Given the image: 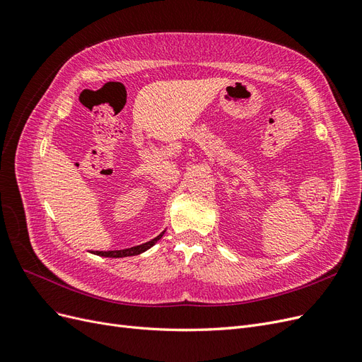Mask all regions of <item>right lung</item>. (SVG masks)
<instances>
[{
	"mask_svg": "<svg viewBox=\"0 0 362 362\" xmlns=\"http://www.w3.org/2000/svg\"><path fill=\"white\" fill-rule=\"evenodd\" d=\"M164 233H161L160 235H157L154 240H151V242L148 243H144V245H139V246H134V247H128V249H122V250H105V252H100L96 250L95 254L100 255V257H108V258H122V257H133V255H139L141 254V252L148 250L149 247L154 246L158 240L163 237Z\"/></svg>",
	"mask_w": 362,
	"mask_h": 362,
	"instance_id": "1",
	"label": "right lung"
}]
</instances>
